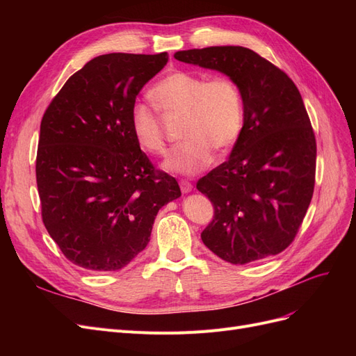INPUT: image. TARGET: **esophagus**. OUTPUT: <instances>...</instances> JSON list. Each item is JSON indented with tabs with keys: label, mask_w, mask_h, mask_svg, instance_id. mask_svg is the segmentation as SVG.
Here are the masks:
<instances>
[{
	"label": "esophagus",
	"mask_w": 356,
	"mask_h": 356,
	"mask_svg": "<svg viewBox=\"0 0 356 356\" xmlns=\"http://www.w3.org/2000/svg\"><path fill=\"white\" fill-rule=\"evenodd\" d=\"M179 187H181V191H182V193H190L191 188H193L191 182L187 181V179H181V181H179Z\"/></svg>",
	"instance_id": "obj_1"
}]
</instances>
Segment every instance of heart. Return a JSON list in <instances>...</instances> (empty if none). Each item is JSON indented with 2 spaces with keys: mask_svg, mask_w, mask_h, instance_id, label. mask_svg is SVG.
Segmentation results:
<instances>
[{
  "mask_svg": "<svg viewBox=\"0 0 356 356\" xmlns=\"http://www.w3.org/2000/svg\"><path fill=\"white\" fill-rule=\"evenodd\" d=\"M152 96L161 110L184 114L182 138L186 139L166 161L165 169L178 175H195L208 168L213 149H230L242 135L245 124V98L241 84L229 75H208L174 71L159 80ZM131 126L136 143L152 154L166 153V138L157 111L139 102L131 113Z\"/></svg>",
  "mask_w": 356,
  "mask_h": 356,
  "instance_id": "1",
  "label": "heart"
}]
</instances>
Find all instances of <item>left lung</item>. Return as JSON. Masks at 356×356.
<instances>
[{
  "mask_svg": "<svg viewBox=\"0 0 356 356\" xmlns=\"http://www.w3.org/2000/svg\"><path fill=\"white\" fill-rule=\"evenodd\" d=\"M175 59L220 71L241 84L245 124L230 157L197 181L213 204L200 234L232 264L282 252L294 241L314 196L316 139L294 81L251 49L215 46Z\"/></svg>",
  "mask_w": 356,
  "mask_h": 356,
  "instance_id": "left-lung-1",
  "label": "left lung"
}]
</instances>
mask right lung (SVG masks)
I'll return each instance as SVG.
<instances>
[{
    "mask_svg": "<svg viewBox=\"0 0 356 356\" xmlns=\"http://www.w3.org/2000/svg\"><path fill=\"white\" fill-rule=\"evenodd\" d=\"M168 53H110L72 74L42 115L37 152L41 217L75 266L120 270L149 242L154 218L181 196L136 143L138 93Z\"/></svg>",
    "mask_w": 356,
    "mask_h": 356,
    "instance_id": "add662e5",
    "label": "right lung"
}]
</instances>
